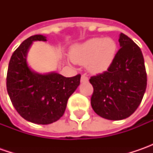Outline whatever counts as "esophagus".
<instances>
[{"mask_svg":"<svg viewBox=\"0 0 153 153\" xmlns=\"http://www.w3.org/2000/svg\"><path fill=\"white\" fill-rule=\"evenodd\" d=\"M88 77L86 75H82L81 82H88Z\"/></svg>","mask_w":153,"mask_h":153,"instance_id":"34e87169","label":"esophagus"}]
</instances>
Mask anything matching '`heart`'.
Masks as SVG:
<instances>
[{
	"mask_svg": "<svg viewBox=\"0 0 153 153\" xmlns=\"http://www.w3.org/2000/svg\"><path fill=\"white\" fill-rule=\"evenodd\" d=\"M117 53V43L113 39L92 38L74 46L71 50L72 61L88 65L92 73L100 74L108 70Z\"/></svg>",
	"mask_w": 153,
	"mask_h": 153,
	"instance_id": "heart-1",
	"label": "heart"
}]
</instances>
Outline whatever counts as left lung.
I'll return each mask as SVG.
<instances>
[{"instance_id": "8db88e82", "label": "left lung", "mask_w": 153, "mask_h": 153, "mask_svg": "<svg viewBox=\"0 0 153 153\" xmlns=\"http://www.w3.org/2000/svg\"><path fill=\"white\" fill-rule=\"evenodd\" d=\"M121 48L108 70L91 76L94 112L109 120H122L136 111L146 88V71L140 48L126 35L119 36Z\"/></svg>"}]
</instances>
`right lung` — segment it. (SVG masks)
<instances>
[{
    "instance_id": "add662e5",
    "label": "right lung",
    "mask_w": 153,
    "mask_h": 153,
    "mask_svg": "<svg viewBox=\"0 0 153 153\" xmlns=\"http://www.w3.org/2000/svg\"><path fill=\"white\" fill-rule=\"evenodd\" d=\"M46 36L35 35L25 40L9 61L7 89L16 111L23 118L36 124H49L65 113L68 99L80 84L81 75L65 77L56 72L33 71L26 61L29 48Z\"/></svg>"
}]
</instances>
